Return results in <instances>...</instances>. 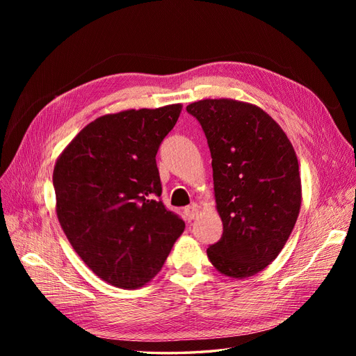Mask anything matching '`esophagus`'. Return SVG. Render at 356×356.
Listing matches in <instances>:
<instances>
[{
    "label": "esophagus",
    "mask_w": 356,
    "mask_h": 356,
    "mask_svg": "<svg viewBox=\"0 0 356 356\" xmlns=\"http://www.w3.org/2000/svg\"><path fill=\"white\" fill-rule=\"evenodd\" d=\"M184 213H186V217H187V220H196L197 218V215H199V209H197V207H195V204H193V207H187L186 209H184Z\"/></svg>",
    "instance_id": "34e87169"
}]
</instances>
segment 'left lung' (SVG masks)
I'll return each mask as SVG.
<instances>
[{"label":"left lung","mask_w":356,"mask_h":356,"mask_svg":"<svg viewBox=\"0 0 356 356\" xmlns=\"http://www.w3.org/2000/svg\"><path fill=\"white\" fill-rule=\"evenodd\" d=\"M208 139L221 239L208 258L229 277L260 273L284 250L301 207L298 160L260 106L230 98L187 105Z\"/></svg>","instance_id":"8db88e82"}]
</instances>
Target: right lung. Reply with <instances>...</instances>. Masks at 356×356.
Instances as JSON below:
<instances>
[{"label":"right lung","mask_w":356,"mask_h":356,"mask_svg":"<svg viewBox=\"0 0 356 356\" xmlns=\"http://www.w3.org/2000/svg\"><path fill=\"white\" fill-rule=\"evenodd\" d=\"M182 105L105 114L74 136L53 169L56 215L74 251L117 288L147 285L186 229L159 197L157 149Z\"/></svg>","instance_id":"obj_1"}]
</instances>
